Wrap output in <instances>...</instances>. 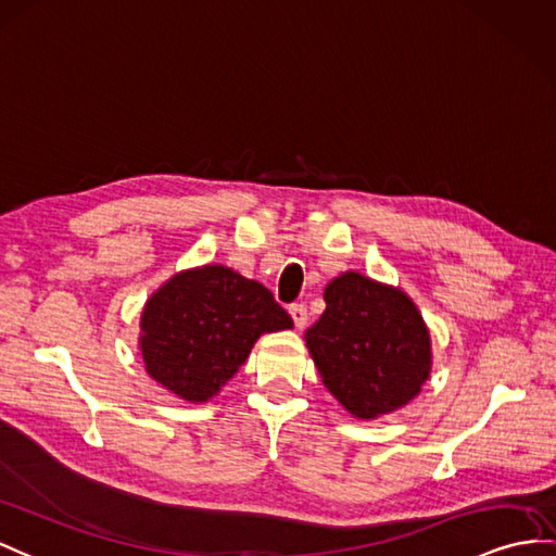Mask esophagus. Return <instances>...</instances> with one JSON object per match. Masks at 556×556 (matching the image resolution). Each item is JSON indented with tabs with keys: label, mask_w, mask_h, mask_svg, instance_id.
Instances as JSON below:
<instances>
[{
	"label": "esophagus",
	"mask_w": 556,
	"mask_h": 556,
	"mask_svg": "<svg viewBox=\"0 0 556 556\" xmlns=\"http://www.w3.org/2000/svg\"><path fill=\"white\" fill-rule=\"evenodd\" d=\"M290 316H292V320H294V328H296V330H304V328H306L308 311H306L304 304H292V306H290Z\"/></svg>",
	"instance_id": "esophagus-1"
}]
</instances>
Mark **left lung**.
<instances>
[{
    "label": "left lung",
    "instance_id": "1",
    "mask_svg": "<svg viewBox=\"0 0 556 556\" xmlns=\"http://www.w3.org/2000/svg\"><path fill=\"white\" fill-rule=\"evenodd\" d=\"M323 300L304 342L344 410L377 419L419 396L431 375V337L410 296L346 270L328 282Z\"/></svg>",
    "mask_w": 556,
    "mask_h": 556
}]
</instances>
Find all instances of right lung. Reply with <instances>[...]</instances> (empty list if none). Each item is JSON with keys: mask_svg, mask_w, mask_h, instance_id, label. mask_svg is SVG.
Masks as SVG:
<instances>
[{"mask_svg": "<svg viewBox=\"0 0 556 556\" xmlns=\"http://www.w3.org/2000/svg\"><path fill=\"white\" fill-rule=\"evenodd\" d=\"M294 323L262 282L222 264L174 274L141 311L146 372L176 399L207 403L248 361L266 332Z\"/></svg>", "mask_w": 556, "mask_h": 556, "instance_id": "right-lung-1", "label": "right lung"}]
</instances>
